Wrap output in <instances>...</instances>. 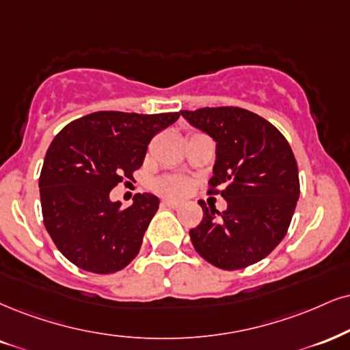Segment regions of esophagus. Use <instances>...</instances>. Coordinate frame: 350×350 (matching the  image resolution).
Wrapping results in <instances>:
<instances>
[{
	"instance_id": "34e87169",
	"label": "esophagus",
	"mask_w": 350,
	"mask_h": 350,
	"mask_svg": "<svg viewBox=\"0 0 350 350\" xmlns=\"http://www.w3.org/2000/svg\"><path fill=\"white\" fill-rule=\"evenodd\" d=\"M162 206H165V208H180V202L175 201V200H168V198H165V200H162Z\"/></svg>"
}]
</instances>
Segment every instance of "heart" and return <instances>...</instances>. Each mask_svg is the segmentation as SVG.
<instances>
[{"label":"heart","mask_w":350,"mask_h":350,"mask_svg":"<svg viewBox=\"0 0 350 350\" xmlns=\"http://www.w3.org/2000/svg\"><path fill=\"white\" fill-rule=\"evenodd\" d=\"M189 183L180 176H165L157 182V189L168 196H182L188 191Z\"/></svg>","instance_id":"b5f03b06"}]
</instances>
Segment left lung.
Masks as SVG:
<instances>
[{
    "label": "left lung",
    "instance_id": "obj_1",
    "mask_svg": "<svg viewBox=\"0 0 350 350\" xmlns=\"http://www.w3.org/2000/svg\"><path fill=\"white\" fill-rule=\"evenodd\" d=\"M215 142L211 191L221 188L227 209L200 201L202 221L189 230L206 261L226 271L266 258L287 234L300 195L299 168L286 137L253 111L217 107L180 111Z\"/></svg>",
    "mask_w": 350,
    "mask_h": 350
}]
</instances>
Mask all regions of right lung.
Returning <instances> with one entry per match:
<instances>
[{"mask_svg":"<svg viewBox=\"0 0 350 350\" xmlns=\"http://www.w3.org/2000/svg\"><path fill=\"white\" fill-rule=\"evenodd\" d=\"M178 116L96 111L55 136L38 180L42 214L56 248L72 265L110 274L135 260L159 198L142 193L122 208L110 191L133 178L150 139Z\"/></svg>","mask_w":350,"mask_h":350,"instance_id":"obj_1","label":"right lung"}]
</instances>
